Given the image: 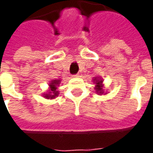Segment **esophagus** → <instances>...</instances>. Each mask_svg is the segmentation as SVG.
Returning <instances> with one entry per match:
<instances>
[{"instance_id": "1", "label": "esophagus", "mask_w": 153, "mask_h": 153, "mask_svg": "<svg viewBox=\"0 0 153 153\" xmlns=\"http://www.w3.org/2000/svg\"><path fill=\"white\" fill-rule=\"evenodd\" d=\"M79 74H74L73 77H74V78H77V77H79Z\"/></svg>"}]
</instances>
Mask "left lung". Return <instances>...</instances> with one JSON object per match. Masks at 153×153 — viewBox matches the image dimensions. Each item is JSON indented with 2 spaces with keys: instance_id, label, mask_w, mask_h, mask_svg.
<instances>
[{
  "instance_id": "1",
  "label": "left lung",
  "mask_w": 153,
  "mask_h": 153,
  "mask_svg": "<svg viewBox=\"0 0 153 153\" xmlns=\"http://www.w3.org/2000/svg\"><path fill=\"white\" fill-rule=\"evenodd\" d=\"M93 82L94 83H96V86H95V89H96V92L98 94H103L104 93V91H103V84H102V79H100V78H94L93 79Z\"/></svg>"
}]
</instances>
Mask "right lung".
<instances>
[{"label": "right lung", "instance_id": "add662e5", "mask_svg": "<svg viewBox=\"0 0 153 153\" xmlns=\"http://www.w3.org/2000/svg\"><path fill=\"white\" fill-rule=\"evenodd\" d=\"M60 83V79H55L51 81V83H49V92L44 95V97H46L47 99H54L55 97H56L59 94V92L57 91V87L59 86Z\"/></svg>", "mask_w": 153, "mask_h": 153}]
</instances>
